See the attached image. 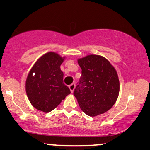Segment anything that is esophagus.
I'll use <instances>...</instances> for the list:
<instances>
[{"mask_svg": "<svg viewBox=\"0 0 150 150\" xmlns=\"http://www.w3.org/2000/svg\"><path fill=\"white\" fill-rule=\"evenodd\" d=\"M75 88V84H71V85H69V89L70 90V92H74V89Z\"/></svg>", "mask_w": 150, "mask_h": 150, "instance_id": "esophagus-1", "label": "esophagus"}]
</instances>
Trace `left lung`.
Wrapping results in <instances>:
<instances>
[{"label":"left lung","instance_id":"obj_1","mask_svg":"<svg viewBox=\"0 0 150 150\" xmlns=\"http://www.w3.org/2000/svg\"><path fill=\"white\" fill-rule=\"evenodd\" d=\"M82 69L74 91L82 111L94 117L108 111L118 99L120 82L114 67L104 56L91 54L78 58Z\"/></svg>","mask_w":150,"mask_h":150}]
</instances>
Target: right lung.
<instances>
[{"label":"right lung","instance_id":"1","mask_svg":"<svg viewBox=\"0 0 150 150\" xmlns=\"http://www.w3.org/2000/svg\"><path fill=\"white\" fill-rule=\"evenodd\" d=\"M65 59L56 52H48L35 62L27 75L25 89L31 104L39 111L49 113L70 94L63 83L61 65Z\"/></svg>","mask_w":150,"mask_h":150}]
</instances>
